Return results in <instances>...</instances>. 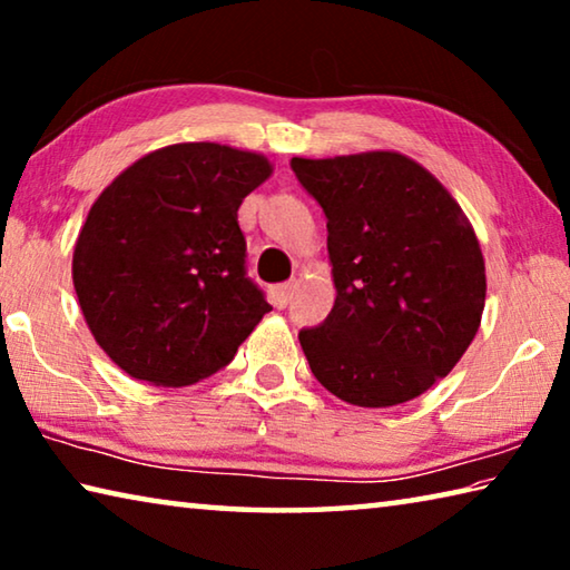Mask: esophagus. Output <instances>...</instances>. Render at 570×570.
<instances>
[{
    "instance_id": "1",
    "label": "esophagus",
    "mask_w": 570,
    "mask_h": 570,
    "mask_svg": "<svg viewBox=\"0 0 570 570\" xmlns=\"http://www.w3.org/2000/svg\"><path fill=\"white\" fill-rule=\"evenodd\" d=\"M294 294V284L286 282V284H278L272 288V302L276 308H284L288 304V298Z\"/></svg>"
}]
</instances>
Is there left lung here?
Here are the masks:
<instances>
[{"instance_id": "left-lung-1", "label": "left lung", "mask_w": 570, "mask_h": 570, "mask_svg": "<svg viewBox=\"0 0 570 570\" xmlns=\"http://www.w3.org/2000/svg\"><path fill=\"white\" fill-rule=\"evenodd\" d=\"M326 214L336 298L298 332L314 377L356 407H392L448 377L475 340L485 262L450 190L397 150L292 158Z\"/></svg>"}]
</instances>
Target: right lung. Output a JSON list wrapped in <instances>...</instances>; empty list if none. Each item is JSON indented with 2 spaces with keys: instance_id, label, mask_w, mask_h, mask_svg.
Wrapping results in <instances>:
<instances>
[{
  "instance_id": "obj_1",
  "label": "right lung",
  "mask_w": 570,
  "mask_h": 570,
  "mask_svg": "<svg viewBox=\"0 0 570 570\" xmlns=\"http://www.w3.org/2000/svg\"><path fill=\"white\" fill-rule=\"evenodd\" d=\"M272 173L262 153L176 142L135 160L95 200L72 284L95 342L132 380H206L272 312L246 278L238 228V206Z\"/></svg>"
}]
</instances>
